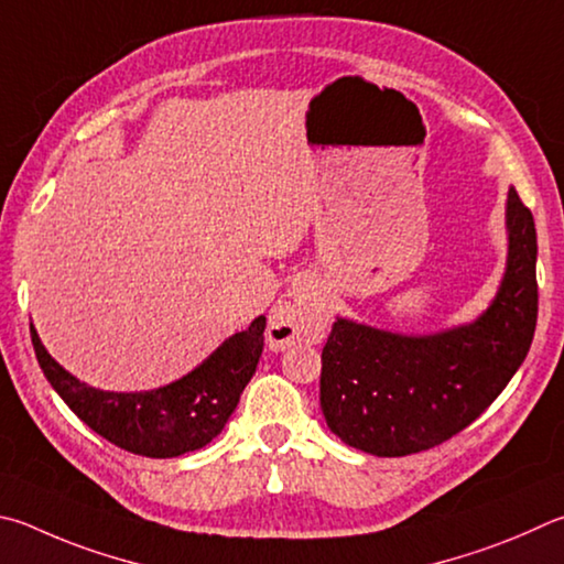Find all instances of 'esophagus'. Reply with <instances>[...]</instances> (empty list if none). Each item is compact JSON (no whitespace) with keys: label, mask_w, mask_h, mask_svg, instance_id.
I'll return each mask as SVG.
<instances>
[{"label":"esophagus","mask_w":564,"mask_h":564,"mask_svg":"<svg viewBox=\"0 0 564 564\" xmlns=\"http://www.w3.org/2000/svg\"><path fill=\"white\" fill-rule=\"evenodd\" d=\"M327 327V308L317 299L313 281L299 279L291 289V301L273 308L269 317V345L275 350L295 345V343H317L325 335Z\"/></svg>","instance_id":"obj_1"}]
</instances>
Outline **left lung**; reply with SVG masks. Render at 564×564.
<instances>
[{"label":"left lung","instance_id":"obj_1","mask_svg":"<svg viewBox=\"0 0 564 564\" xmlns=\"http://www.w3.org/2000/svg\"><path fill=\"white\" fill-rule=\"evenodd\" d=\"M508 259L476 321L404 335L337 317L323 347L321 409L347 446L406 456L438 446L486 412L518 372L538 323V237L518 192L506 202Z\"/></svg>","mask_w":564,"mask_h":564}]
</instances>
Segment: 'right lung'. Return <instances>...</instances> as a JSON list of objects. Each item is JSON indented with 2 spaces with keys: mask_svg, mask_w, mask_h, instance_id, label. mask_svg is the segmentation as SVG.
<instances>
[{
  "mask_svg": "<svg viewBox=\"0 0 564 564\" xmlns=\"http://www.w3.org/2000/svg\"><path fill=\"white\" fill-rule=\"evenodd\" d=\"M265 317L224 340L180 380L148 392H106L64 370L41 345L32 325L36 360L70 412L110 444L148 458H172L207 446L217 436L263 352Z\"/></svg>",
  "mask_w": 564,
  "mask_h": 564,
  "instance_id": "obj_1",
  "label": "right lung"
}]
</instances>
